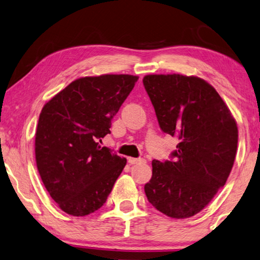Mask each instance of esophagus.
<instances>
[{
	"label": "esophagus",
	"mask_w": 260,
	"mask_h": 260,
	"mask_svg": "<svg viewBox=\"0 0 260 260\" xmlns=\"http://www.w3.org/2000/svg\"><path fill=\"white\" fill-rule=\"evenodd\" d=\"M146 162L145 158H134V157H128V163L129 164H139Z\"/></svg>",
	"instance_id": "obj_1"
}]
</instances>
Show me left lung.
Listing matches in <instances>:
<instances>
[{
	"mask_svg": "<svg viewBox=\"0 0 260 260\" xmlns=\"http://www.w3.org/2000/svg\"><path fill=\"white\" fill-rule=\"evenodd\" d=\"M143 85L160 129L178 139L174 160L151 162L149 203L174 219H187L224 186L236 157L237 123L213 86L197 76L146 75Z\"/></svg>",
	"mask_w": 260,
	"mask_h": 260,
	"instance_id": "obj_1",
	"label": "left lung"
}]
</instances>
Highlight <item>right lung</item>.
I'll list each match as a JSON object with an SVG mask.
<instances>
[{
  "label": "right lung",
  "instance_id": "1",
  "mask_svg": "<svg viewBox=\"0 0 260 260\" xmlns=\"http://www.w3.org/2000/svg\"><path fill=\"white\" fill-rule=\"evenodd\" d=\"M139 80L133 75L86 76L73 81L44 105L35 152L49 196L69 215L85 216L105 204L126 166L97 141Z\"/></svg>",
  "mask_w": 260,
  "mask_h": 260
}]
</instances>
